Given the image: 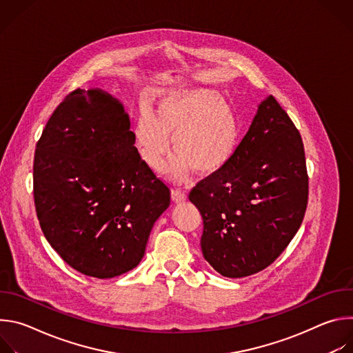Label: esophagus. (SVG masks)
Returning <instances> with one entry per match:
<instances>
[{
    "instance_id": "obj_1",
    "label": "esophagus",
    "mask_w": 353,
    "mask_h": 353,
    "mask_svg": "<svg viewBox=\"0 0 353 353\" xmlns=\"http://www.w3.org/2000/svg\"><path fill=\"white\" fill-rule=\"evenodd\" d=\"M172 199L174 201V203H183V201L187 199V194H185V191H181L179 188H173L172 190Z\"/></svg>"
}]
</instances>
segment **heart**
Returning a JSON list of instances; mask_svg holds the SVG:
<instances>
[{
  "instance_id": "heart-1",
  "label": "heart",
  "mask_w": 353,
  "mask_h": 353,
  "mask_svg": "<svg viewBox=\"0 0 353 353\" xmlns=\"http://www.w3.org/2000/svg\"><path fill=\"white\" fill-rule=\"evenodd\" d=\"M134 141L142 161L155 172L163 168L170 139L176 155L166 170L183 179L190 169L201 176L221 172L239 143V120L233 108L210 89L163 94L155 114L143 110L134 125Z\"/></svg>"
}]
</instances>
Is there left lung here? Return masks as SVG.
<instances>
[{"instance_id":"1","label":"left lung","mask_w":353,"mask_h":353,"mask_svg":"<svg viewBox=\"0 0 353 353\" xmlns=\"http://www.w3.org/2000/svg\"><path fill=\"white\" fill-rule=\"evenodd\" d=\"M307 196L301 137L275 97L268 96L232 161L188 195L203 216L204 259L228 278L263 271L299 230Z\"/></svg>"}]
</instances>
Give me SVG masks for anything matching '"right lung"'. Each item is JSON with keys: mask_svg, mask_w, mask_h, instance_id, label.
Listing matches in <instances>:
<instances>
[{"mask_svg": "<svg viewBox=\"0 0 353 353\" xmlns=\"http://www.w3.org/2000/svg\"><path fill=\"white\" fill-rule=\"evenodd\" d=\"M130 117L102 89L71 92L36 145L33 195L44 237L88 276L135 268L170 190L141 159Z\"/></svg>", "mask_w": 353, "mask_h": 353, "instance_id": "1", "label": "right lung"}]
</instances>
